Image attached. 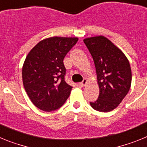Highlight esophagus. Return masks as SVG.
I'll return each instance as SVG.
<instances>
[{"label": "esophagus", "mask_w": 147, "mask_h": 147, "mask_svg": "<svg viewBox=\"0 0 147 147\" xmlns=\"http://www.w3.org/2000/svg\"><path fill=\"white\" fill-rule=\"evenodd\" d=\"M87 82H88V80H87L86 79H84V80H83V81L82 82H80L79 85H80L81 87H83V86H85V85H86Z\"/></svg>", "instance_id": "obj_1"}]
</instances>
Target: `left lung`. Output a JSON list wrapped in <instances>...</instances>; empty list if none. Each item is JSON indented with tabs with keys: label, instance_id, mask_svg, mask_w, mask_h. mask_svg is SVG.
Masks as SVG:
<instances>
[{
	"label": "left lung",
	"instance_id": "1",
	"mask_svg": "<svg viewBox=\"0 0 147 147\" xmlns=\"http://www.w3.org/2000/svg\"><path fill=\"white\" fill-rule=\"evenodd\" d=\"M84 42L94 61L99 95L90 104L94 110L110 112L129 92L132 82L129 62L121 51L103 36L86 38Z\"/></svg>",
	"mask_w": 147,
	"mask_h": 147
}]
</instances>
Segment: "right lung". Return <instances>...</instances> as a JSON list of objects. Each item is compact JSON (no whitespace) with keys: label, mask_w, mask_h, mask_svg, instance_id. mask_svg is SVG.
I'll return each mask as SVG.
<instances>
[{"label":"right lung","mask_w":147,"mask_h":147,"mask_svg":"<svg viewBox=\"0 0 147 147\" xmlns=\"http://www.w3.org/2000/svg\"><path fill=\"white\" fill-rule=\"evenodd\" d=\"M77 41V37L45 39L27 55L22 70L23 86L32 103L40 110H57L69 97L73 87L65 81L63 59Z\"/></svg>","instance_id":"1"}]
</instances>
